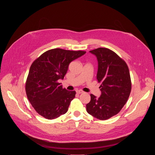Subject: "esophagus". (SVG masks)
<instances>
[{"label": "esophagus", "instance_id": "obj_1", "mask_svg": "<svg viewBox=\"0 0 155 155\" xmlns=\"http://www.w3.org/2000/svg\"><path fill=\"white\" fill-rule=\"evenodd\" d=\"M84 92L82 91V90H78L77 91V94H81V93H83Z\"/></svg>", "mask_w": 155, "mask_h": 155}]
</instances>
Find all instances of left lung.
<instances>
[{
	"label": "left lung",
	"instance_id": "8db88e82",
	"mask_svg": "<svg viewBox=\"0 0 155 155\" xmlns=\"http://www.w3.org/2000/svg\"><path fill=\"white\" fill-rule=\"evenodd\" d=\"M98 62L97 80L101 84L99 97L91 94L86 104L87 112L105 120L118 114L127 102L131 91L129 71L125 61L115 52L105 48L91 51Z\"/></svg>",
	"mask_w": 155,
	"mask_h": 155
}]
</instances>
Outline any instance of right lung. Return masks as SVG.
Masks as SVG:
<instances>
[{"instance_id": "right-lung-1", "label": "right lung", "mask_w": 155, "mask_h": 155, "mask_svg": "<svg viewBox=\"0 0 155 155\" xmlns=\"http://www.w3.org/2000/svg\"><path fill=\"white\" fill-rule=\"evenodd\" d=\"M86 53L54 48L43 53L32 64L26 83L30 103L41 116L53 120L68 112L75 91H68L58 82L63 79L69 64Z\"/></svg>"}]
</instances>
